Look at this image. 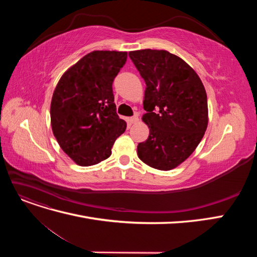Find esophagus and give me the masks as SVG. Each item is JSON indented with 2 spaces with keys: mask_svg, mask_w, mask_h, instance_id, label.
I'll use <instances>...</instances> for the list:
<instances>
[{
  "mask_svg": "<svg viewBox=\"0 0 257 257\" xmlns=\"http://www.w3.org/2000/svg\"><path fill=\"white\" fill-rule=\"evenodd\" d=\"M138 121H139V116H138L137 113L134 116H132V118H131V122L132 123H137Z\"/></svg>",
  "mask_w": 257,
  "mask_h": 257,
  "instance_id": "34e87169",
  "label": "esophagus"
}]
</instances>
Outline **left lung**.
<instances>
[{
	"label": "left lung",
	"mask_w": 257,
	"mask_h": 257,
	"mask_svg": "<svg viewBox=\"0 0 257 257\" xmlns=\"http://www.w3.org/2000/svg\"><path fill=\"white\" fill-rule=\"evenodd\" d=\"M128 56L147 85L142 120L150 132L137 146L138 158L155 169H174L194 152L207 130L205 87L185 61L167 50L142 49Z\"/></svg>",
	"instance_id": "8db88e82"
}]
</instances>
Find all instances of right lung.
<instances>
[{
	"label": "right lung",
	"instance_id": "1",
	"mask_svg": "<svg viewBox=\"0 0 257 257\" xmlns=\"http://www.w3.org/2000/svg\"><path fill=\"white\" fill-rule=\"evenodd\" d=\"M126 51L95 50L62 75L50 104L52 133L77 165L92 166L111 155L126 123L115 112L112 82Z\"/></svg>",
	"mask_w": 257,
	"mask_h": 257
}]
</instances>
